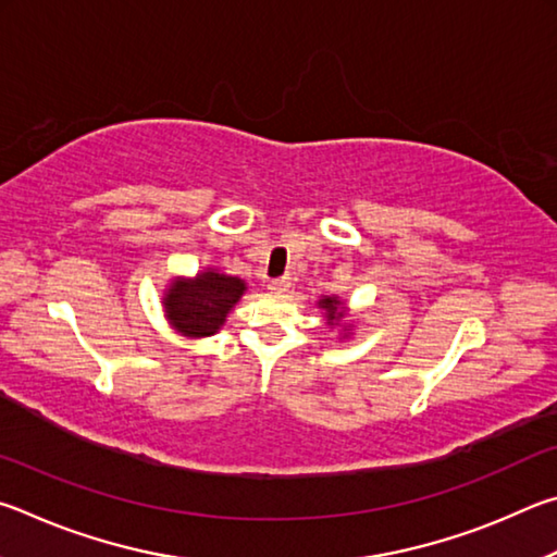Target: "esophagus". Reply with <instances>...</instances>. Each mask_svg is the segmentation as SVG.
<instances>
[{"mask_svg":"<svg viewBox=\"0 0 557 557\" xmlns=\"http://www.w3.org/2000/svg\"><path fill=\"white\" fill-rule=\"evenodd\" d=\"M290 288V278L281 276V278H271L269 281V290H276V294H284V290Z\"/></svg>","mask_w":557,"mask_h":557,"instance_id":"1","label":"esophagus"}]
</instances>
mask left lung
Listing matches in <instances>:
<instances>
[{"label": "left lung", "instance_id": "8db88e82", "mask_svg": "<svg viewBox=\"0 0 557 557\" xmlns=\"http://www.w3.org/2000/svg\"><path fill=\"white\" fill-rule=\"evenodd\" d=\"M320 306H323L325 310H327V320H330V323H335V320H339V318H343V313H339V310H337V300L335 298H323V300H320Z\"/></svg>", "mask_w": 557, "mask_h": 557}]
</instances>
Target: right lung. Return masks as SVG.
Listing matches in <instances>:
<instances>
[{"instance_id": "add662e5", "label": "right lung", "mask_w": 557, "mask_h": 557, "mask_svg": "<svg viewBox=\"0 0 557 557\" xmlns=\"http://www.w3.org/2000/svg\"><path fill=\"white\" fill-rule=\"evenodd\" d=\"M244 294V281L205 271L193 281H173L163 306L173 327L190 337L214 335Z\"/></svg>"}]
</instances>
